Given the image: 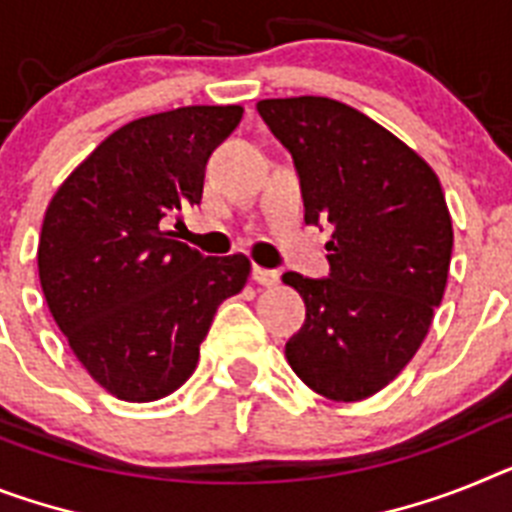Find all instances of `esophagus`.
<instances>
[{"mask_svg":"<svg viewBox=\"0 0 512 512\" xmlns=\"http://www.w3.org/2000/svg\"><path fill=\"white\" fill-rule=\"evenodd\" d=\"M252 278H255V283L265 286V289H273V286H278V270L255 268L252 270Z\"/></svg>","mask_w":512,"mask_h":512,"instance_id":"1","label":"esophagus"}]
</instances>
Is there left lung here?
Returning <instances> with one entry per match:
<instances>
[{
	"instance_id": "1",
	"label": "left lung",
	"mask_w": 512,
	"mask_h": 512,
	"mask_svg": "<svg viewBox=\"0 0 512 512\" xmlns=\"http://www.w3.org/2000/svg\"><path fill=\"white\" fill-rule=\"evenodd\" d=\"M257 111L294 158L304 221L333 229L328 278L283 273L307 307L286 359L315 393L364 401L414 359L445 294L453 223L440 179L333 98H265Z\"/></svg>"
}]
</instances>
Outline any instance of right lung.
<instances>
[{
    "instance_id": "right-lung-1",
    "label": "right lung",
    "mask_w": 512,
    "mask_h": 512,
    "mask_svg": "<svg viewBox=\"0 0 512 512\" xmlns=\"http://www.w3.org/2000/svg\"><path fill=\"white\" fill-rule=\"evenodd\" d=\"M242 106H182L111 132L51 197L38 278L77 362L119 401L190 380L218 304L249 278L244 255L203 257L161 223L203 200L205 163Z\"/></svg>"
}]
</instances>
